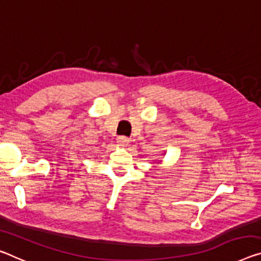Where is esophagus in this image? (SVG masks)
I'll list each match as a JSON object with an SVG mask.
<instances>
[{"mask_svg": "<svg viewBox=\"0 0 261 261\" xmlns=\"http://www.w3.org/2000/svg\"><path fill=\"white\" fill-rule=\"evenodd\" d=\"M117 142L119 143V146L121 147H127L129 144V139L126 138V136H118Z\"/></svg>", "mask_w": 261, "mask_h": 261, "instance_id": "esophagus-1", "label": "esophagus"}]
</instances>
